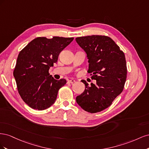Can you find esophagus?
I'll return each instance as SVG.
<instances>
[{
	"mask_svg": "<svg viewBox=\"0 0 149 149\" xmlns=\"http://www.w3.org/2000/svg\"><path fill=\"white\" fill-rule=\"evenodd\" d=\"M75 82H76V81L74 79H70V80L68 81V83H72V84H73V83H74Z\"/></svg>",
	"mask_w": 149,
	"mask_h": 149,
	"instance_id": "1",
	"label": "esophagus"
}]
</instances>
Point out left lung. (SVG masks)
I'll use <instances>...</instances> for the list:
<instances>
[{"mask_svg": "<svg viewBox=\"0 0 149 149\" xmlns=\"http://www.w3.org/2000/svg\"><path fill=\"white\" fill-rule=\"evenodd\" d=\"M75 40L86 54L88 73L96 81V84L90 85L81 81L85 89L76 97V102L84 111L96 113L109 107L123 91L127 77L125 55L107 36H86Z\"/></svg>", "mask_w": 149, "mask_h": 149, "instance_id": "obj_1", "label": "left lung"}]
</instances>
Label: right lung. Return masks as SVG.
<instances>
[{
    "label": "right lung",
    "instance_id": "obj_1",
    "mask_svg": "<svg viewBox=\"0 0 149 149\" xmlns=\"http://www.w3.org/2000/svg\"><path fill=\"white\" fill-rule=\"evenodd\" d=\"M73 39L37 37L20 52L13 76L20 96L32 109L42 111L50 107L56 100L58 90L66 83L65 79H54L48 70Z\"/></svg>",
    "mask_w": 149,
    "mask_h": 149
}]
</instances>
